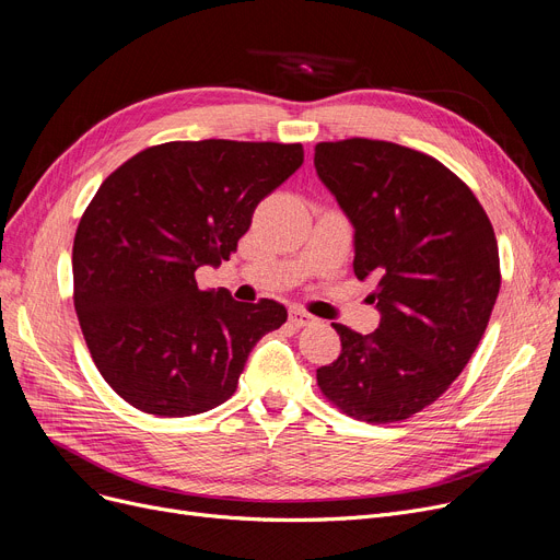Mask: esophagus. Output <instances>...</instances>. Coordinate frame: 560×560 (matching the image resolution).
Segmentation results:
<instances>
[{"mask_svg":"<svg viewBox=\"0 0 560 560\" xmlns=\"http://www.w3.org/2000/svg\"><path fill=\"white\" fill-rule=\"evenodd\" d=\"M288 320H290V325H295V327H308V325L315 323L313 315L302 311V308H290L288 311Z\"/></svg>","mask_w":560,"mask_h":560,"instance_id":"obj_1","label":"esophagus"}]
</instances>
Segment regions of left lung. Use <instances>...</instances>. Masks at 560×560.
<instances>
[{"label": "left lung", "mask_w": 560, "mask_h": 560, "mask_svg": "<svg viewBox=\"0 0 560 560\" xmlns=\"http://www.w3.org/2000/svg\"><path fill=\"white\" fill-rule=\"evenodd\" d=\"M313 164L354 226V275L375 281L380 311L366 336L331 323L340 354L318 369V386L357 421H405L446 392L490 323L494 229L451 168L405 145L323 141Z\"/></svg>", "instance_id": "1"}]
</instances>
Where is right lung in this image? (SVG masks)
Instances as JSON below:
<instances>
[{"mask_svg": "<svg viewBox=\"0 0 560 560\" xmlns=\"http://www.w3.org/2000/svg\"><path fill=\"white\" fill-rule=\"evenodd\" d=\"M302 162V143L168 141L95 191L72 242V300L95 366L126 402L178 419L235 394L249 352L288 311L199 290L194 272L229 260L256 206Z\"/></svg>", "mask_w": 560, "mask_h": 560, "instance_id": "1", "label": "right lung"}]
</instances>
